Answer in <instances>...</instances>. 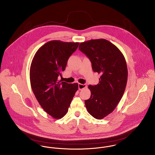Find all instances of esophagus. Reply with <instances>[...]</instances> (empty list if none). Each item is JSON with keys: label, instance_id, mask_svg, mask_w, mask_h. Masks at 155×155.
I'll list each match as a JSON object with an SVG mask.
<instances>
[{"label": "esophagus", "instance_id": "1", "mask_svg": "<svg viewBox=\"0 0 155 155\" xmlns=\"http://www.w3.org/2000/svg\"><path fill=\"white\" fill-rule=\"evenodd\" d=\"M87 87V85L86 84H78V88L79 90H83L84 88Z\"/></svg>", "mask_w": 155, "mask_h": 155}]
</instances>
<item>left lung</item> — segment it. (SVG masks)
<instances>
[{
  "instance_id": "obj_1",
  "label": "left lung",
  "mask_w": 155,
  "mask_h": 155,
  "mask_svg": "<svg viewBox=\"0 0 155 155\" xmlns=\"http://www.w3.org/2000/svg\"><path fill=\"white\" fill-rule=\"evenodd\" d=\"M79 49L90 59L94 72L101 74L99 83L88 85L91 96L85 101L89 114L102 119L117 106L127 81V67L124 55L116 46L104 39L80 43Z\"/></svg>"
}]
</instances>
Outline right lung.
Wrapping results in <instances>:
<instances>
[{"label":"right lung","mask_w":155,"mask_h":155,"mask_svg":"<svg viewBox=\"0 0 155 155\" xmlns=\"http://www.w3.org/2000/svg\"><path fill=\"white\" fill-rule=\"evenodd\" d=\"M78 45L79 42L49 41L37 51L31 62L29 75L34 94L44 111L56 119L67 114L78 89L77 83L58 80Z\"/></svg>","instance_id":"right-lung-1"}]
</instances>
